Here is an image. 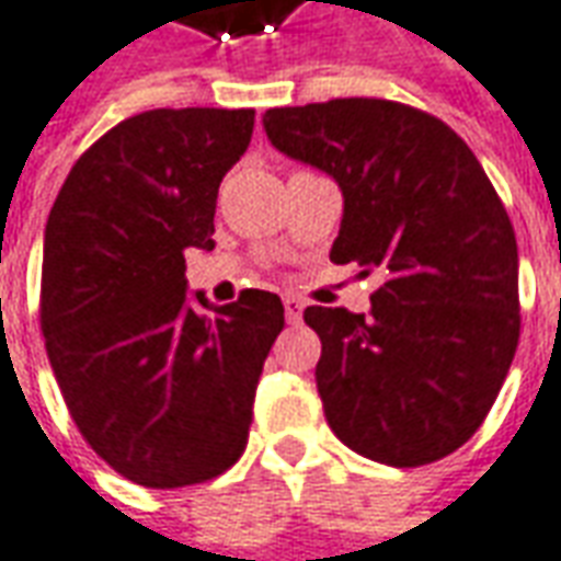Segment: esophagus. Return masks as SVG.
I'll use <instances>...</instances> for the list:
<instances>
[{"label":"esophagus","instance_id":"34e87169","mask_svg":"<svg viewBox=\"0 0 561 561\" xmlns=\"http://www.w3.org/2000/svg\"><path fill=\"white\" fill-rule=\"evenodd\" d=\"M282 307H285V319L291 321V324H297L300 316H304V300H300V297H294V294L282 297Z\"/></svg>","mask_w":561,"mask_h":561}]
</instances>
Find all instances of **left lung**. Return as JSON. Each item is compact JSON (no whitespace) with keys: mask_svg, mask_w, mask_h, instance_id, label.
I'll use <instances>...</instances> for the list:
<instances>
[{"mask_svg":"<svg viewBox=\"0 0 561 561\" xmlns=\"http://www.w3.org/2000/svg\"><path fill=\"white\" fill-rule=\"evenodd\" d=\"M270 142L334 175V264L379 276L370 312L307 307L324 416L358 456L419 468L483 425L519 343V254L468 142L394 100L270 108Z\"/></svg>","mask_w":561,"mask_h":561,"instance_id":"8db88e82","label":"left lung"}]
</instances>
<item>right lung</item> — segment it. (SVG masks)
Instances as JSON below:
<instances>
[{"instance_id": "right-lung-1", "label": "right lung", "mask_w": 561, "mask_h": 561, "mask_svg": "<svg viewBox=\"0 0 561 561\" xmlns=\"http://www.w3.org/2000/svg\"><path fill=\"white\" fill-rule=\"evenodd\" d=\"M254 108H154L76 160L45 227L38 321L69 416L105 465L148 489L215 480L249 444L276 294L199 310L185 252L215 249V199ZM199 306L206 297L197 294Z\"/></svg>"}]
</instances>
